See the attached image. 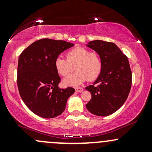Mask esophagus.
Returning a JSON list of instances; mask_svg holds the SVG:
<instances>
[{
    "label": "esophagus",
    "instance_id": "34e87169",
    "mask_svg": "<svg viewBox=\"0 0 152 152\" xmlns=\"http://www.w3.org/2000/svg\"><path fill=\"white\" fill-rule=\"evenodd\" d=\"M75 90H76V92H78V93H81L83 91V89L82 88H75Z\"/></svg>",
    "mask_w": 152,
    "mask_h": 152
}]
</instances>
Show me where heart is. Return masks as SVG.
<instances>
[{
	"label": "heart",
	"instance_id": "1",
	"mask_svg": "<svg viewBox=\"0 0 152 152\" xmlns=\"http://www.w3.org/2000/svg\"><path fill=\"white\" fill-rule=\"evenodd\" d=\"M57 73L66 76L74 70L76 71L64 79L66 86H78L88 79L93 81L100 74L102 61L100 56L96 52H90L83 47H76L67 53V58L59 56L54 61Z\"/></svg>",
	"mask_w": 152,
	"mask_h": 152
}]
</instances>
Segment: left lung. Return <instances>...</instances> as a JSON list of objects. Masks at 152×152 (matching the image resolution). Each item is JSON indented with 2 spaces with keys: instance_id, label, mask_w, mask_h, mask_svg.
I'll use <instances>...</instances> for the list:
<instances>
[{
  "instance_id": "1",
  "label": "left lung",
  "mask_w": 152,
  "mask_h": 152,
  "mask_svg": "<svg viewBox=\"0 0 152 152\" xmlns=\"http://www.w3.org/2000/svg\"><path fill=\"white\" fill-rule=\"evenodd\" d=\"M86 46L100 56L102 69L99 76L86 89L91 99L86 105L91 114L106 116L113 114L126 102L132 86V71L128 58L114 43L95 40Z\"/></svg>"
}]
</instances>
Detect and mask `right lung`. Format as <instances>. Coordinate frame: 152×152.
I'll return each instance as SVG.
<instances>
[{"label": "right lung", "instance_id": "right-lung-1", "mask_svg": "<svg viewBox=\"0 0 152 152\" xmlns=\"http://www.w3.org/2000/svg\"><path fill=\"white\" fill-rule=\"evenodd\" d=\"M74 43L58 40H38L22 52L18 58L17 83L20 97L35 114L56 117L64 112L74 88H60L61 78L54 61Z\"/></svg>", "mask_w": 152, "mask_h": 152}]
</instances>
